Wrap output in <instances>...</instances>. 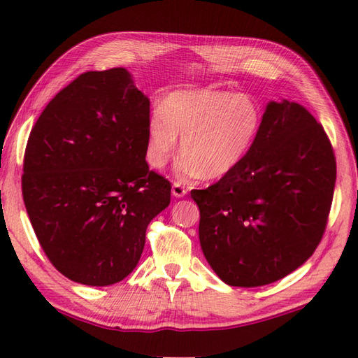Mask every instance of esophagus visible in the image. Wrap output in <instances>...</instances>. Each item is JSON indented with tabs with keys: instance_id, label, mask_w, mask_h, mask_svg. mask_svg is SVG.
I'll return each mask as SVG.
<instances>
[{
	"instance_id": "obj_1",
	"label": "esophagus",
	"mask_w": 358,
	"mask_h": 358,
	"mask_svg": "<svg viewBox=\"0 0 358 358\" xmlns=\"http://www.w3.org/2000/svg\"><path fill=\"white\" fill-rule=\"evenodd\" d=\"M186 187L181 185V183H178V181H175V183L172 185V196L173 197H185L186 196Z\"/></svg>"
}]
</instances>
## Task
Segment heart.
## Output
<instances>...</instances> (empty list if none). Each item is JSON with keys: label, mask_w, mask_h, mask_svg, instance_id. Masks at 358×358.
I'll return each instance as SVG.
<instances>
[{"label": "heart", "mask_w": 358, "mask_h": 358, "mask_svg": "<svg viewBox=\"0 0 358 358\" xmlns=\"http://www.w3.org/2000/svg\"><path fill=\"white\" fill-rule=\"evenodd\" d=\"M262 111L247 94L229 90H177L148 120V164L162 169L178 148L180 177L222 178L239 166L257 138Z\"/></svg>", "instance_id": "b5f03b06"}]
</instances>
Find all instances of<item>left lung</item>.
<instances>
[{"instance_id":"8db88e82","label":"left lung","mask_w":358,"mask_h":358,"mask_svg":"<svg viewBox=\"0 0 358 358\" xmlns=\"http://www.w3.org/2000/svg\"><path fill=\"white\" fill-rule=\"evenodd\" d=\"M336 180L321 123L294 101H271L236 169L206 189L199 238L206 262L230 287H263L313 255L326 231Z\"/></svg>"}]
</instances>
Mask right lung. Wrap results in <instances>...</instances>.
<instances>
[{"label":"right lung","instance_id":"obj_1","mask_svg":"<svg viewBox=\"0 0 358 358\" xmlns=\"http://www.w3.org/2000/svg\"><path fill=\"white\" fill-rule=\"evenodd\" d=\"M150 100L117 67L86 71L38 117L22 191L51 264L76 283L108 287L131 274L171 183L145 161Z\"/></svg>","mask_w":358,"mask_h":358}]
</instances>
